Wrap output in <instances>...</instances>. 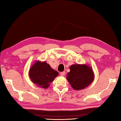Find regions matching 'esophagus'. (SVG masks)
<instances>
[{"label": "esophagus", "instance_id": "esophagus-1", "mask_svg": "<svg viewBox=\"0 0 121 121\" xmlns=\"http://www.w3.org/2000/svg\"><path fill=\"white\" fill-rule=\"evenodd\" d=\"M65 71H62V72H61L60 73V75L61 76H63L65 75Z\"/></svg>", "mask_w": 121, "mask_h": 121}]
</instances>
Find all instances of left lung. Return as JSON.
I'll return each instance as SVG.
<instances>
[{"label":"left lung","instance_id":"obj_1","mask_svg":"<svg viewBox=\"0 0 121 121\" xmlns=\"http://www.w3.org/2000/svg\"><path fill=\"white\" fill-rule=\"evenodd\" d=\"M70 72L67 75V79L75 90L84 89L90 85L94 79V73L91 67L86 65H73Z\"/></svg>","mask_w":121,"mask_h":121}]
</instances>
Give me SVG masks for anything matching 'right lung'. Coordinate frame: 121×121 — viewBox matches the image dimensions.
I'll use <instances>...</instances> for the list:
<instances>
[{
	"instance_id": "obj_1",
	"label": "right lung",
	"mask_w": 121,
	"mask_h": 121,
	"mask_svg": "<svg viewBox=\"0 0 121 121\" xmlns=\"http://www.w3.org/2000/svg\"><path fill=\"white\" fill-rule=\"evenodd\" d=\"M59 75L58 71L51 68L45 61H37L32 65L29 75L32 83L38 87L47 89L55 78Z\"/></svg>"
}]
</instances>
